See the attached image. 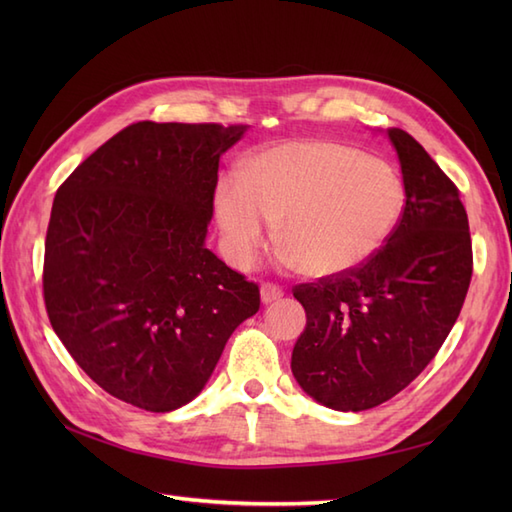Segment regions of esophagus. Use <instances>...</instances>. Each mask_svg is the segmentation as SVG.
<instances>
[{
    "label": "esophagus",
    "instance_id": "1",
    "mask_svg": "<svg viewBox=\"0 0 512 512\" xmlns=\"http://www.w3.org/2000/svg\"><path fill=\"white\" fill-rule=\"evenodd\" d=\"M259 292H262V301H264V303H273V301L284 297V290H281V288L275 286V284H262V288H259Z\"/></svg>",
    "mask_w": 512,
    "mask_h": 512
}]
</instances>
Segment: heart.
I'll return each instance as SVG.
<instances>
[{
  "instance_id": "heart-1",
  "label": "heart",
  "mask_w": 512,
  "mask_h": 512,
  "mask_svg": "<svg viewBox=\"0 0 512 512\" xmlns=\"http://www.w3.org/2000/svg\"><path fill=\"white\" fill-rule=\"evenodd\" d=\"M405 184L385 160L339 140L306 138L255 151L237 178L220 180L213 211L222 244L248 268L277 226L299 273L323 279L361 268L394 237Z\"/></svg>"
}]
</instances>
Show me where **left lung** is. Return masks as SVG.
I'll return each mask as SVG.
<instances>
[{"label":"left lung","mask_w":512,"mask_h":512,"mask_svg":"<svg viewBox=\"0 0 512 512\" xmlns=\"http://www.w3.org/2000/svg\"><path fill=\"white\" fill-rule=\"evenodd\" d=\"M387 136L407 198L394 237L352 273L292 288L308 317L292 374L336 411L372 409L405 389L458 321L473 275L458 187L416 138L398 127Z\"/></svg>","instance_id":"obj_1"}]
</instances>
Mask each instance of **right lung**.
<instances>
[{"label": "right lung", "mask_w": 512, "mask_h": 512, "mask_svg": "<svg viewBox=\"0 0 512 512\" xmlns=\"http://www.w3.org/2000/svg\"><path fill=\"white\" fill-rule=\"evenodd\" d=\"M248 125L125 127L52 202L43 299L65 350L107 394L145 411L187 405L259 286L204 246L220 156Z\"/></svg>", "instance_id": "right-lung-1"}]
</instances>
